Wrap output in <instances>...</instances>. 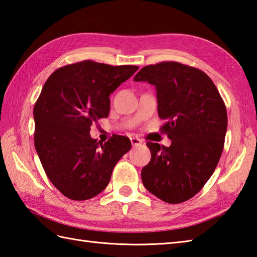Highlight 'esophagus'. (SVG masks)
I'll list each match as a JSON object with an SVG mask.
<instances>
[{
	"label": "esophagus",
	"instance_id": "obj_1",
	"mask_svg": "<svg viewBox=\"0 0 257 257\" xmlns=\"http://www.w3.org/2000/svg\"><path fill=\"white\" fill-rule=\"evenodd\" d=\"M130 141H132V145L133 146H138V145H140L141 143H143V141H141L137 137H132V138H130Z\"/></svg>",
	"mask_w": 257,
	"mask_h": 257
}]
</instances>
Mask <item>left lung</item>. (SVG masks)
Returning <instances> with one entry per match:
<instances>
[{"label":"left lung","instance_id":"obj_1","mask_svg":"<svg viewBox=\"0 0 257 257\" xmlns=\"http://www.w3.org/2000/svg\"><path fill=\"white\" fill-rule=\"evenodd\" d=\"M135 81L155 85L160 128L171 146L150 143L151 160L141 171L145 188L167 203H182L200 192L214 172L227 128L225 103L201 69L178 62L148 65Z\"/></svg>","mask_w":257,"mask_h":257}]
</instances>
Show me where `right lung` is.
Segmentation results:
<instances>
[{
    "instance_id": "1",
    "label": "right lung",
    "mask_w": 257,
    "mask_h": 257,
    "mask_svg": "<svg viewBox=\"0 0 257 257\" xmlns=\"http://www.w3.org/2000/svg\"><path fill=\"white\" fill-rule=\"evenodd\" d=\"M138 66L83 61L56 69L34 106V145L51 182L66 198L84 201L105 190L114 166L132 148L124 136L101 144L90 127L106 118L109 95Z\"/></svg>"
}]
</instances>
